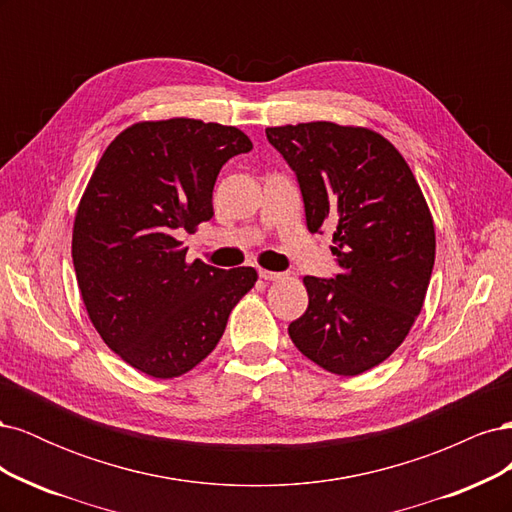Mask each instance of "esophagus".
I'll return each instance as SVG.
<instances>
[{
  "label": "esophagus",
  "mask_w": 512,
  "mask_h": 512,
  "mask_svg": "<svg viewBox=\"0 0 512 512\" xmlns=\"http://www.w3.org/2000/svg\"><path fill=\"white\" fill-rule=\"evenodd\" d=\"M258 275H260V280H267V282H277L284 277V273H275V271H267V269H260Z\"/></svg>",
  "instance_id": "1"
}]
</instances>
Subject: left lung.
<instances>
[{
	"mask_svg": "<svg viewBox=\"0 0 512 512\" xmlns=\"http://www.w3.org/2000/svg\"><path fill=\"white\" fill-rule=\"evenodd\" d=\"M297 175L309 232L333 230V280L305 275L292 344L322 369L359 376L401 346L436 260L427 200L404 156L369 128L309 121L267 128Z\"/></svg>",
	"mask_w": 512,
	"mask_h": 512,
	"instance_id": "obj_1",
	"label": "left lung"
}]
</instances>
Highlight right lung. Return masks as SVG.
<instances>
[{"mask_svg":"<svg viewBox=\"0 0 512 512\" xmlns=\"http://www.w3.org/2000/svg\"><path fill=\"white\" fill-rule=\"evenodd\" d=\"M250 149L235 126L138 121L87 183L72 230L76 282L104 344L147 376L177 378L207 359L258 280L252 267L188 262L177 239L211 220L220 168Z\"/></svg>","mask_w":512,"mask_h":512,"instance_id":"1","label":"right lung"}]
</instances>
